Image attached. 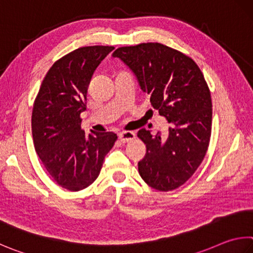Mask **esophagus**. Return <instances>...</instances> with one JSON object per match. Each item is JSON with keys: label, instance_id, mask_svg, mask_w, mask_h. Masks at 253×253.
Segmentation results:
<instances>
[{"label": "esophagus", "instance_id": "1", "mask_svg": "<svg viewBox=\"0 0 253 253\" xmlns=\"http://www.w3.org/2000/svg\"><path fill=\"white\" fill-rule=\"evenodd\" d=\"M118 137L122 142H128V141H131L132 139H135V134L132 131L125 130V131H122Z\"/></svg>", "mask_w": 253, "mask_h": 253}]
</instances>
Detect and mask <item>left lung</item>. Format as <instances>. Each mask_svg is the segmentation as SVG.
Returning a JSON list of instances; mask_svg holds the SVG:
<instances>
[{"label": "left lung", "instance_id": "left-lung-1", "mask_svg": "<svg viewBox=\"0 0 253 253\" xmlns=\"http://www.w3.org/2000/svg\"><path fill=\"white\" fill-rule=\"evenodd\" d=\"M113 56L135 73L151 106L170 124L166 141L145 128L137 134L147 148L140 177L156 190L177 189L203 163L210 142L212 103L203 72L194 59L160 43L119 47Z\"/></svg>", "mask_w": 253, "mask_h": 253}]
</instances>
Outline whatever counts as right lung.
<instances>
[{
  "label": "right lung",
  "mask_w": 253,
  "mask_h": 253,
  "mask_svg": "<svg viewBox=\"0 0 253 253\" xmlns=\"http://www.w3.org/2000/svg\"><path fill=\"white\" fill-rule=\"evenodd\" d=\"M114 48L95 45L64 55L48 70L34 100L35 151L53 180L70 191L85 189L97 179L117 140L112 131L87 136L81 126L91 76Z\"/></svg>",
  "instance_id": "right-lung-1"
}]
</instances>
